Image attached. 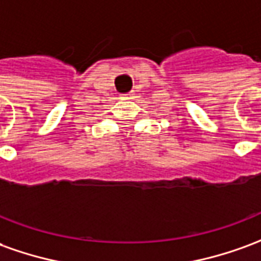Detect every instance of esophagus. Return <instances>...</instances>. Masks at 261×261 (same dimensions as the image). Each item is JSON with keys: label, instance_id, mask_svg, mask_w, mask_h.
Masks as SVG:
<instances>
[{"label": "esophagus", "instance_id": "1", "mask_svg": "<svg viewBox=\"0 0 261 261\" xmlns=\"http://www.w3.org/2000/svg\"><path fill=\"white\" fill-rule=\"evenodd\" d=\"M134 97V94L133 93H127V94H123V98H126V99H131Z\"/></svg>", "mask_w": 261, "mask_h": 261}]
</instances>
